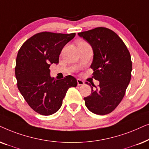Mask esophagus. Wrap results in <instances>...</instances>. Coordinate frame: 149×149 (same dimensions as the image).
I'll return each instance as SVG.
<instances>
[{
  "instance_id": "34e87169",
  "label": "esophagus",
  "mask_w": 149,
  "mask_h": 149,
  "mask_svg": "<svg viewBox=\"0 0 149 149\" xmlns=\"http://www.w3.org/2000/svg\"><path fill=\"white\" fill-rule=\"evenodd\" d=\"M77 82H78V86H82V85H84V81H82V80H80V79H78V80H77Z\"/></svg>"
}]
</instances>
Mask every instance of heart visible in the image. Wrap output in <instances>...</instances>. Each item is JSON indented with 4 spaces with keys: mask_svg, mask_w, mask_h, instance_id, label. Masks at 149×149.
I'll return each mask as SVG.
<instances>
[{
    "mask_svg": "<svg viewBox=\"0 0 149 149\" xmlns=\"http://www.w3.org/2000/svg\"><path fill=\"white\" fill-rule=\"evenodd\" d=\"M81 42H83V41H80V42H79V43H81Z\"/></svg>",
    "mask_w": 149,
    "mask_h": 149,
    "instance_id": "obj_1",
    "label": "heart"
}]
</instances>
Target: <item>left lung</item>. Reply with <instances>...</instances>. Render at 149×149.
<instances>
[{"label": "left lung", "mask_w": 149, "mask_h": 149, "mask_svg": "<svg viewBox=\"0 0 149 149\" xmlns=\"http://www.w3.org/2000/svg\"><path fill=\"white\" fill-rule=\"evenodd\" d=\"M78 35L92 46L93 78L100 81L97 86L93 82H86L91 86L92 94L84 98L85 105L94 114H108L121 102L130 82V53L119 36L107 28H95Z\"/></svg>", "instance_id": "obj_1"}]
</instances>
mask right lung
Instances as JSON below:
<instances>
[{
    "label": "right lung",
    "mask_w": 149,
    "mask_h": 149,
    "mask_svg": "<svg viewBox=\"0 0 149 149\" xmlns=\"http://www.w3.org/2000/svg\"><path fill=\"white\" fill-rule=\"evenodd\" d=\"M75 35L41 32L28 39L19 49L15 67L17 88L29 106L41 115L56 112L67 90L78 84L71 76L56 80L49 69L52 63L58 64L63 47Z\"/></svg>",
    "instance_id": "add662e5"
}]
</instances>
